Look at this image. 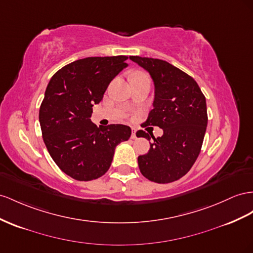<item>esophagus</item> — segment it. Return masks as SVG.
Instances as JSON below:
<instances>
[{"label": "esophagus", "instance_id": "obj_1", "mask_svg": "<svg viewBox=\"0 0 253 253\" xmlns=\"http://www.w3.org/2000/svg\"><path fill=\"white\" fill-rule=\"evenodd\" d=\"M131 138H132V139H136V138H137V134H136V129H134V128H133V131H132Z\"/></svg>", "mask_w": 253, "mask_h": 253}]
</instances>
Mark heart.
I'll use <instances>...</instances> for the list:
<instances>
[{"label":"heart","instance_id":"heart-1","mask_svg":"<svg viewBox=\"0 0 253 253\" xmlns=\"http://www.w3.org/2000/svg\"><path fill=\"white\" fill-rule=\"evenodd\" d=\"M143 79H148V77L142 72H134L132 76V80H143Z\"/></svg>","mask_w":253,"mask_h":253}]
</instances>
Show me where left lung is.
Wrapping results in <instances>:
<instances>
[{
  "label": "left lung",
  "mask_w": 253,
  "mask_h": 253,
  "mask_svg": "<svg viewBox=\"0 0 253 253\" xmlns=\"http://www.w3.org/2000/svg\"><path fill=\"white\" fill-rule=\"evenodd\" d=\"M129 59L147 70L154 83L153 110L145 126H156L164 132L158 138L142 129L136 133L149 141L153 138L148 153L138 156L139 170L155 183L176 181L189 171L201 151L208 126L206 97L192 77L165 60Z\"/></svg>",
  "instance_id": "left-lung-1"
}]
</instances>
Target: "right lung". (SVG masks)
<instances>
[{"label": "right lung", "instance_id": "right-lung-1", "mask_svg": "<svg viewBox=\"0 0 253 253\" xmlns=\"http://www.w3.org/2000/svg\"><path fill=\"white\" fill-rule=\"evenodd\" d=\"M127 56L86 57L58 70L45 89L39 110L42 137L61 171L91 181L111 167L115 149L131 136V127H98L90 117L113 79L127 67Z\"/></svg>", "mask_w": 253, "mask_h": 253}]
</instances>
